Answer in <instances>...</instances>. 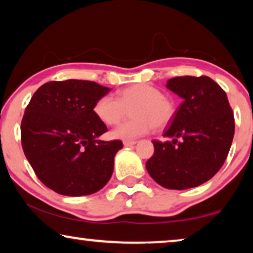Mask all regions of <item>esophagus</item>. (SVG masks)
Returning <instances> with one entry per match:
<instances>
[{
    "instance_id": "34e87169",
    "label": "esophagus",
    "mask_w": 253,
    "mask_h": 253,
    "mask_svg": "<svg viewBox=\"0 0 253 253\" xmlns=\"http://www.w3.org/2000/svg\"><path fill=\"white\" fill-rule=\"evenodd\" d=\"M123 143L125 146H131V145L136 144V141H124Z\"/></svg>"
}]
</instances>
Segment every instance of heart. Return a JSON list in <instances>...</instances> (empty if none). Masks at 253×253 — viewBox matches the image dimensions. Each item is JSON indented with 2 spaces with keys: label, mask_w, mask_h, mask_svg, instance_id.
Returning <instances> with one entry per match:
<instances>
[{
  "label": "heart",
  "mask_w": 253,
  "mask_h": 253,
  "mask_svg": "<svg viewBox=\"0 0 253 253\" xmlns=\"http://www.w3.org/2000/svg\"><path fill=\"white\" fill-rule=\"evenodd\" d=\"M130 109L131 118L111 131V136L130 141L148 134L153 128L163 129L175 116L176 105L170 96L149 84H134L120 89L118 99L103 95L94 103L93 111L107 125H117Z\"/></svg>",
  "instance_id": "b5f03b06"
}]
</instances>
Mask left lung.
<instances>
[{"mask_svg":"<svg viewBox=\"0 0 253 253\" xmlns=\"http://www.w3.org/2000/svg\"><path fill=\"white\" fill-rule=\"evenodd\" d=\"M166 86L183 102L164 134L172 141L154 139L145 166L161 186L185 190L206 183L224 165L234 137V115L225 90L210 77H174Z\"/></svg>","mask_w":253,"mask_h":253,"instance_id":"8db88e82","label":"left lung"}]
</instances>
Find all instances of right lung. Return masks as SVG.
<instances>
[{"mask_svg": "<svg viewBox=\"0 0 253 253\" xmlns=\"http://www.w3.org/2000/svg\"><path fill=\"white\" fill-rule=\"evenodd\" d=\"M110 88L95 82H48L34 93L21 122V145L36 176L62 195L95 193L111 178L123 142L100 141L108 130L94 103Z\"/></svg>", "mask_w": 253, "mask_h": 253, "instance_id": "right-lung-1", "label": "right lung"}]
</instances>
